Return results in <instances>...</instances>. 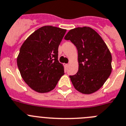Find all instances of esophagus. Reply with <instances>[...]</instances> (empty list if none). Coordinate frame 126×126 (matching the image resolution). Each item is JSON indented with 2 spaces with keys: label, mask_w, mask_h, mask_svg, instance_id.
Listing matches in <instances>:
<instances>
[{
  "label": "esophagus",
  "mask_w": 126,
  "mask_h": 126,
  "mask_svg": "<svg viewBox=\"0 0 126 126\" xmlns=\"http://www.w3.org/2000/svg\"><path fill=\"white\" fill-rule=\"evenodd\" d=\"M64 66H65V67L66 68H67L68 66V64H64Z\"/></svg>",
  "instance_id": "1"
}]
</instances>
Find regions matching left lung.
<instances>
[{"instance_id": "obj_1", "label": "left lung", "mask_w": 126, "mask_h": 126, "mask_svg": "<svg viewBox=\"0 0 126 126\" xmlns=\"http://www.w3.org/2000/svg\"><path fill=\"white\" fill-rule=\"evenodd\" d=\"M75 45L78 51L79 70L70 75L76 90L89 94L103 86L111 72V55L101 36L88 27L70 30L64 37Z\"/></svg>"}]
</instances>
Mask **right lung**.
Returning a JSON list of instances; mask_svg holds the SVG:
<instances>
[{
	"label": "right lung",
	"instance_id": "add662e5",
	"mask_svg": "<svg viewBox=\"0 0 126 126\" xmlns=\"http://www.w3.org/2000/svg\"><path fill=\"white\" fill-rule=\"evenodd\" d=\"M66 32L44 26L32 33L21 47L17 67L24 81L35 91H51L64 75L63 65L58 58L59 45Z\"/></svg>",
	"mask_w": 126,
	"mask_h": 126
}]
</instances>
